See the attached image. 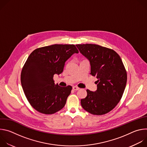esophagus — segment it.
Masks as SVG:
<instances>
[{
	"label": "esophagus",
	"instance_id": "1",
	"mask_svg": "<svg viewBox=\"0 0 147 147\" xmlns=\"http://www.w3.org/2000/svg\"><path fill=\"white\" fill-rule=\"evenodd\" d=\"M80 88H78V87H76V86H74V87H73V90H74V91H77V90H78Z\"/></svg>",
	"mask_w": 147,
	"mask_h": 147
}]
</instances>
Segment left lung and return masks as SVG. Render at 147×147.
<instances>
[{"mask_svg":"<svg viewBox=\"0 0 147 147\" xmlns=\"http://www.w3.org/2000/svg\"><path fill=\"white\" fill-rule=\"evenodd\" d=\"M90 61L91 74L96 76L97 90H87L81 99L82 108L95 115L111 111L119 102L127 82V73L119 55L113 50L95 44L76 45Z\"/></svg>","mask_w":147,"mask_h":147,"instance_id":"left-lung-1","label":"left lung"}]
</instances>
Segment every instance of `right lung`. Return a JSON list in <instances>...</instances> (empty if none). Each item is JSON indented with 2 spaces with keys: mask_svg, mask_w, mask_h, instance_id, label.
<instances>
[{
  "mask_svg": "<svg viewBox=\"0 0 147 147\" xmlns=\"http://www.w3.org/2000/svg\"><path fill=\"white\" fill-rule=\"evenodd\" d=\"M78 53L74 45L55 44L30 55L21 73V82L27 100L38 112L53 114L65 107L72 87L55 85L53 78L61 74L66 60Z\"/></svg>",
  "mask_w": 147,
  "mask_h": 147,
  "instance_id": "obj_1",
  "label": "right lung"
}]
</instances>
